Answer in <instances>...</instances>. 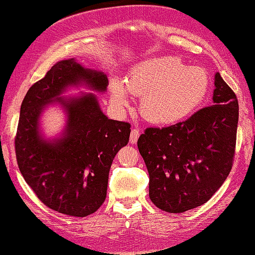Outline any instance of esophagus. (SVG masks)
<instances>
[{
  "label": "esophagus",
  "instance_id": "obj_1",
  "mask_svg": "<svg viewBox=\"0 0 255 255\" xmlns=\"http://www.w3.org/2000/svg\"><path fill=\"white\" fill-rule=\"evenodd\" d=\"M138 136H140V131L137 129H131L130 131V136H129V141L130 143H136L137 140H138Z\"/></svg>",
  "mask_w": 255,
  "mask_h": 255
}]
</instances>
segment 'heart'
<instances>
[{
	"instance_id": "1",
	"label": "heart",
	"mask_w": 255,
	"mask_h": 255,
	"mask_svg": "<svg viewBox=\"0 0 255 255\" xmlns=\"http://www.w3.org/2000/svg\"><path fill=\"white\" fill-rule=\"evenodd\" d=\"M207 73L187 67L178 57H154L138 62L125 83L113 80L112 100L118 107L128 105V92L141 95L140 113L156 126H170L188 118L208 93Z\"/></svg>"
}]
</instances>
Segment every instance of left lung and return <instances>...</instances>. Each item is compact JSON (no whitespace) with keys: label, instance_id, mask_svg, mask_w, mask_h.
I'll return each mask as SVG.
<instances>
[{"label":"left lung","instance_id":"8db88e82","mask_svg":"<svg viewBox=\"0 0 255 255\" xmlns=\"http://www.w3.org/2000/svg\"><path fill=\"white\" fill-rule=\"evenodd\" d=\"M214 86L212 106L169 127L147 128L137 140L149 174V198L168 213L207 202L233 166L239 104L219 73Z\"/></svg>","mask_w":255,"mask_h":255}]
</instances>
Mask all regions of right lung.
Here are the masks:
<instances>
[{"label":"right lung","instance_id":"obj_1","mask_svg":"<svg viewBox=\"0 0 255 255\" xmlns=\"http://www.w3.org/2000/svg\"><path fill=\"white\" fill-rule=\"evenodd\" d=\"M82 85L104 93L107 75L75 59L54 64L25 94L15 137L18 168L37 198L50 209L80 218L105 202L112 162L130 134L128 122L106 117L93 93L60 96L68 87ZM53 103L63 106L67 124L61 137L47 140L38 126L44 108Z\"/></svg>","mask_w":255,"mask_h":255}]
</instances>
